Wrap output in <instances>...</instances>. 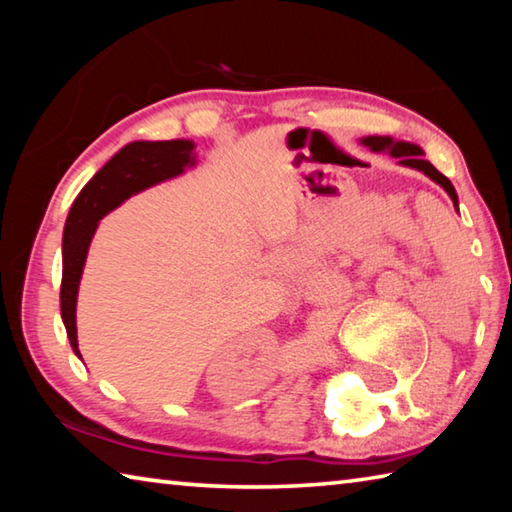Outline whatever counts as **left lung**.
I'll use <instances>...</instances> for the list:
<instances>
[{
    "label": "left lung",
    "mask_w": 512,
    "mask_h": 512,
    "mask_svg": "<svg viewBox=\"0 0 512 512\" xmlns=\"http://www.w3.org/2000/svg\"><path fill=\"white\" fill-rule=\"evenodd\" d=\"M361 144H366L370 151L375 153H388L391 158H397V162L402 164V167H411V169H418L422 171L424 176H429L433 183H438L440 187L445 189V192L449 194V198H452L454 207L458 210V196H456V189L454 185L449 183V178L443 176L436 167H433L431 162H427L422 158L424 151L420 149V146L415 144H409V142H395L393 137H381V135H370V137H363Z\"/></svg>",
    "instance_id": "8db88e82"
}]
</instances>
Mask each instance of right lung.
<instances>
[{"label": "right lung", "mask_w": 512, "mask_h": 512, "mask_svg": "<svg viewBox=\"0 0 512 512\" xmlns=\"http://www.w3.org/2000/svg\"><path fill=\"white\" fill-rule=\"evenodd\" d=\"M194 142H131L94 173L88 185L76 196L67 214L63 232V282H60V316L67 329L72 350L79 354L76 341V298L88 257L90 241L99 221L126 198L153 187L162 180L176 178L187 167H194Z\"/></svg>", "instance_id": "add662e5"}]
</instances>
